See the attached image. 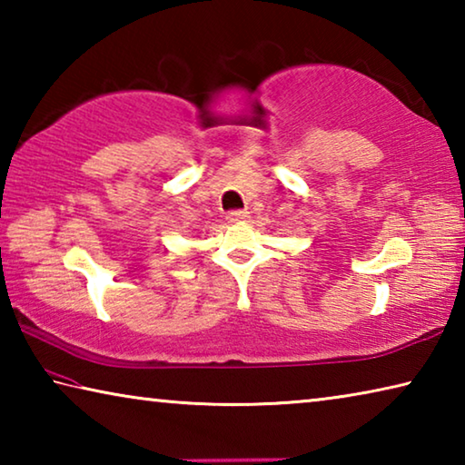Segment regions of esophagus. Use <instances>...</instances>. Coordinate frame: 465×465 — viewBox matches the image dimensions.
I'll list each match as a JSON object with an SVG mask.
<instances>
[{"label":"esophagus","instance_id":"1","mask_svg":"<svg viewBox=\"0 0 465 465\" xmlns=\"http://www.w3.org/2000/svg\"><path fill=\"white\" fill-rule=\"evenodd\" d=\"M225 219L230 223H242V222H246V219H248V211H230Z\"/></svg>","mask_w":465,"mask_h":465}]
</instances>
